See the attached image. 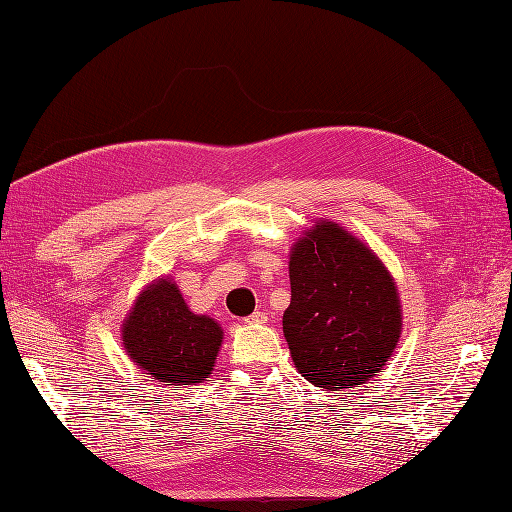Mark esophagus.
Returning a JSON list of instances; mask_svg holds the SVG:
<instances>
[{
	"label": "esophagus",
	"instance_id": "34e87169",
	"mask_svg": "<svg viewBox=\"0 0 512 512\" xmlns=\"http://www.w3.org/2000/svg\"><path fill=\"white\" fill-rule=\"evenodd\" d=\"M248 322H252V324H264V322H267V313H264V311H254V313L248 317Z\"/></svg>",
	"mask_w": 512,
	"mask_h": 512
}]
</instances>
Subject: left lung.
Returning a JSON list of instances; mask_svg holds the SVG:
<instances>
[{"mask_svg": "<svg viewBox=\"0 0 512 512\" xmlns=\"http://www.w3.org/2000/svg\"><path fill=\"white\" fill-rule=\"evenodd\" d=\"M284 334L292 362L326 392L381 373L402 332L396 281L377 254L337 222L320 220L290 252Z\"/></svg>", "mask_w": 512, "mask_h": 512, "instance_id": "8db88e82", "label": "left lung"}]
</instances>
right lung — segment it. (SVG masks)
Listing matches in <instances>:
<instances>
[{
	"mask_svg": "<svg viewBox=\"0 0 512 512\" xmlns=\"http://www.w3.org/2000/svg\"><path fill=\"white\" fill-rule=\"evenodd\" d=\"M127 356L167 385H197L211 375L222 345V328L209 315L192 313L171 277L142 290L122 322Z\"/></svg>",
	"mask_w": 512,
	"mask_h": 512,
	"instance_id": "1",
	"label": "right lung"
}]
</instances>
